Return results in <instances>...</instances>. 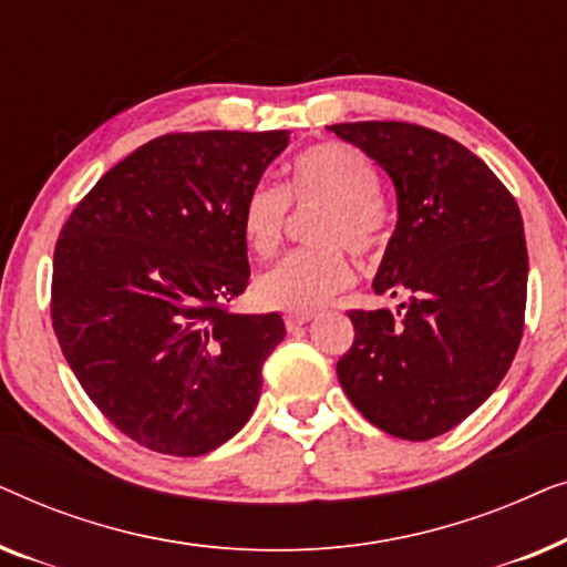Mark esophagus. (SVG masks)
<instances>
[{
    "label": "esophagus",
    "instance_id": "1",
    "mask_svg": "<svg viewBox=\"0 0 567 567\" xmlns=\"http://www.w3.org/2000/svg\"><path fill=\"white\" fill-rule=\"evenodd\" d=\"M312 317H315V312H289L284 317V322H286V328L293 330V328H301V324H307Z\"/></svg>",
    "mask_w": 567,
    "mask_h": 567
}]
</instances>
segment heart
Here are the masks:
<instances>
[{"instance_id": "b5f03b06", "label": "heart", "mask_w": 567, "mask_h": 567, "mask_svg": "<svg viewBox=\"0 0 567 567\" xmlns=\"http://www.w3.org/2000/svg\"><path fill=\"white\" fill-rule=\"evenodd\" d=\"M382 177L367 154L348 144H322L299 154L291 165L286 193L270 183L247 190L239 208V231L258 258H270L284 239L289 199L324 206L315 239L324 247L297 250L278 260L255 284L262 305L286 312H312L353 281L351 260L338 245L359 258H374L384 245V212L379 204Z\"/></svg>"}]
</instances>
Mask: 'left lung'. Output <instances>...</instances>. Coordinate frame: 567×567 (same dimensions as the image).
<instances>
[{
    "mask_svg": "<svg viewBox=\"0 0 567 567\" xmlns=\"http://www.w3.org/2000/svg\"><path fill=\"white\" fill-rule=\"evenodd\" d=\"M367 152L398 193L374 291L390 309L348 312L338 379L355 410L398 439L452 431L495 392L524 332L526 258L516 200L467 146L398 121L328 126Z\"/></svg>",
    "mask_w": 567,
    "mask_h": 567,
    "instance_id": "obj_1",
    "label": "left lung"
}]
</instances>
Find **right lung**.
Returning <instances> with one entry per match:
<instances>
[{
  "label": "right lung",
  "instance_id": "right-lung-1",
  "mask_svg": "<svg viewBox=\"0 0 567 567\" xmlns=\"http://www.w3.org/2000/svg\"><path fill=\"white\" fill-rule=\"evenodd\" d=\"M289 134L154 138L107 169L61 229L53 332L100 413L152 452H214L258 405L284 320L227 305L250 278L239 208Z\"/></svg>",
  "mask_w": 567,
  "mask_h": 567
}]
</instances>
